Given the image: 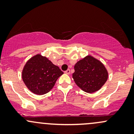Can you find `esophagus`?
I'll return each instance as SVG.
<instances>
[{
  "label": "esophagus",
  "mask_w": 134,
  "mask_h": 134,
  "mask_svg": "<svg viewBox=\"0 0 134 134\" xmlns=\"http://www.w3.org/2000/svg\"><path fill=\"white\" fill-rule=\"evenodd\" d=\"M70 70H69V69H67L66 71H65V74H70Z\"/></svg>",
  "instance_id": "obj_1"
}]
</instances>
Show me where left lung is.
<instances>
[{"label":"left lung","instance_id":"1","mask_svg":"<svg viewBox=\"0 0 134 134\" xmlns=\"http://www.w3.org/2000/svg\"><path fill=\"white\" fill-rule=\"evenodd\" d=\"M74 70L72 77L75 83L88 93L100 90L108 77L103 64L90 55L77 62Z\"/></svg>","mask_w":134,"mask_h":134}]
</instances>
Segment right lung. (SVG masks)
Returning a JSON list of instances; mask_svg holds the SVG:
<instances>
[{
    "label": "right lung",
    "instance_id": "obj_1",
    "mask_svg": "<svg viewBox=\"0 0 134 134\" xmlns=\"http://www.w3.org/2000/svg\"><path fill=\"white\" fill-rule=\"evenodd\" d=\"M63 74L58 66L38 54L26 62L23 70L22 78L32 93L42 95L53 88L57 80Z\"/></svg>",
    "mask_w": 134,
    "mask_h": 134
}]
</instances>
